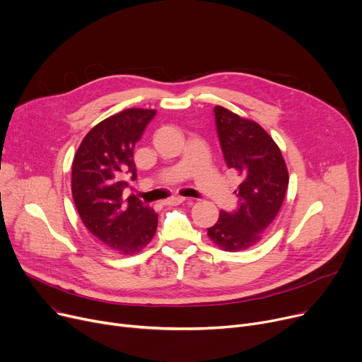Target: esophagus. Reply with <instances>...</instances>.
Listing matches in <instances>:
<instances>
[{
  "label": "esophagus",
  "mask_w": 362,
  "mask_h": 362,
  "mask_svg": "<svg viewBox=\"0 0 362 362\" xmlns=\"http://www.w3.org/2000/svg\"><path fill=\"white\" fill-rule=\"evenodd\" d=\"M185 202V199L184 197H171V199H168V200H165V204L166 206H178V204H181V203H184Z\"/></svg>",
  "instance_id": "obj_1"
}]
</instances>
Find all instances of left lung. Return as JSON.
Masks as SVG:
<instances>
[{
    "label": "left lung",
    "mask_w": 362,
    "mask_h": 362,
    "mask_svg": "<svg viewBox=\"0 0 362 362\" xmlns=\"http://www.w3.org/2000/svg\"><path fill=\"white\" fill-rule=\"evenodd\" d=\"M216 129L228 168L241 178L232 214L221 210L207 237L225 251L256 245L282 207L289 175L281 148L256 121L215 106Z\"/></svg>",
    "instance_id": "left-lung-1"
}]
</instances>
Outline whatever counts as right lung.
Wrapping results in <instances>:
<instances>
[{"label": "right lung", "mask_w": 362, "mask_h": 362, "mask_svg": "<svg viewBox=\"0 0 362 362\" xmlns=\"http://www.w3.org/2000/svg\"><path fill=\"white\" fill-rule=\"evenodd\" d=\"M155 110L130 108L96 124L84 136L73 160L71 193L92 237L118 254L132 256L155 237L158 215L136 196L122 197L136 180L134 146Z\"/></svg>", "instance_id": "1"}]
</instances>
